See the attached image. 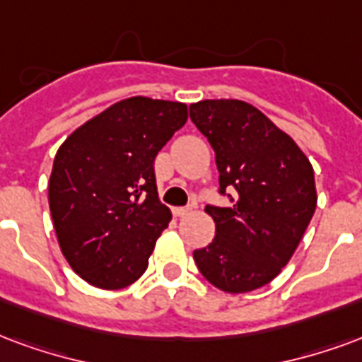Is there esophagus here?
Returning <instances> with one entry per match:
<instances>
[{"instance_id":"esophagus-1","label":"esophagus","mask_w":362,"mask_h":362,"mask_svg":"<svg viewBox=\"0 0 362 362\" xmlns=\"http://www.w3.org/2000/svg\"><path fill=\"white\" fill-rule=\"evenodd\" d=\"M192 213V209L189 207H174L173 209V215L174 216H186Z\"/></svg>"}]
</instances>
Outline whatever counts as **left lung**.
I'll use <instances>...</instances> for the list:
<instances>
[{"mask_svg": "<svg viewBox=\"0 0 362 362\" xmlns=\"http://www.w3.org/2000/svg\"><path fill=\"white\" fill-rule=\"evenodd\" d=\"M189 119L215 149L222 195L230 207L207 205L215 240L195 249L203 276L228 293H245L280 274L317 209L315 173L290 136L240 99H205Z\"/></svg>", "mask_w": 362, "mask_h": 362, "instance_id": "left-lung-1", "label": "left lung"}]
</instances>
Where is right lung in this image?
<instances>
[{"mask_svg": "<svg viewBox=\"0 0 362 362\" xmlns=\"http://www.w3.org/2000/svg\"><path fill=\"white\" fill-rule=\"evenodd\" d=\"M186 120V103L136 95L84 122L59 147L49 211L59 247L82 280L120 290L146 272L173 218L157 195L155 157Z\"/></svg>", "mask_w": 362, "mask_h": 362, "instance_id": "1", "label": "right lung"}]
</instances>
